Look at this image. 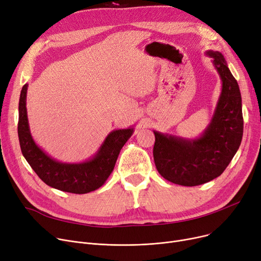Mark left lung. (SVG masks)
Segmentation results:
<instances>
[{
	"instance_id": "obj_1",
	"label": "left lung",
	"mask_w": 261,
	"mask_h": 261,
	"mask_svg": "<svg viewBox=\"0 0 261 261\" xmlns=\"http://www.w3.org/2000/svg\"><path fill=\"white\" fill-rule=\"evenodd\" d=\"M207 56L222 81V91L208 127L196 140L154 131L153 159L159 173L169 182L197 186L220 175L236 154L243 134L241 94L223 55L208 50Z\"/></svg>"
}]
</instances>
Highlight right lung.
<instances>
[{
  "label": "right lung",
  "mask_w": 261,
  "mask_h": 261,
  "mask_svg": "<svg viewBox=\"0 0 261 261\" xmlns=\"http://www.w3.org/2000/svg\"><path fill=\"white\" fill-rule=\"evenodd\" d=\"M29 85H24L19 101L18 135L21 151L38 176L46 185L66 193L88 194L105 184L114 169L120 149L133 133V128L114 130L110 133L93 159L66 164L51 159L39 148L30 131L26 111V93Z\"/></svg>",
  "instance_id": "right-lung-1"
}]
</instances>
